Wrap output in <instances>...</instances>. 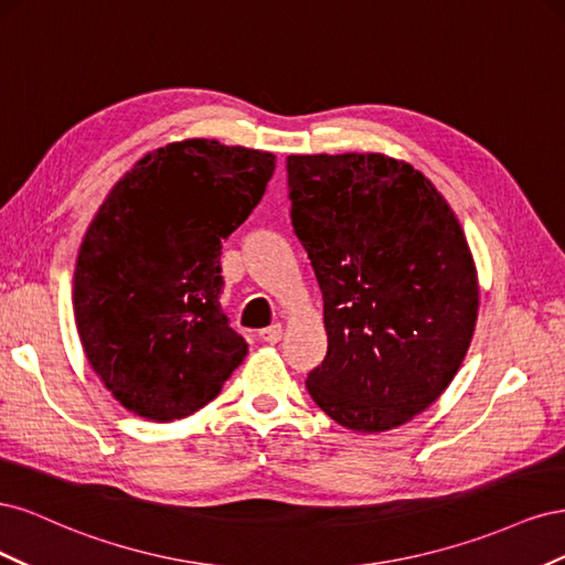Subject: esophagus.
<instances>
[{"instance_id": "esophagus-1", "label": "esophagus", "mask_w": 565, "mask_h": 565, "mask_svg": "<svg viewBox=\"0 0 565 565\" xmlns=\"http://www.w3.org/2000/svg\"><path fill=\"white\" fill-rule=\"evenodd\" d=\"M259 339L266 341V344H278V341L282 339V324H280V322L270 324V328H266V330L259 332Z\"/></svg>"}]
</instances>
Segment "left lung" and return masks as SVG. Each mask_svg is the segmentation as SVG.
Returning a JSON list of instances; mask_svg holds the SVG:
<instances>
[{"label":"left lung","mask_w":565,"mask_h":565,"mask_svg":"<svg viewBox=\"0 0 565 565\" xmlns=\"http://www.w3.org/2000/svg\"><path fill=\"white\" fill-rule=\"evenodd\" d=\"M287 185L328 332L306 388L347 429H396L469 351L478 278L465 231L429 179L382 152L289 156Z\"/></svg>","instance_id":"left-lung-1"}]
</instances>
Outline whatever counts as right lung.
<instances>
[{
	"instance_id": "right-lung-1",
	"label": "right lung",
	"mask_w": 565,
	"mask_h": 565,
	"mask_svg": "<svg viewBox=\"0 0 565 565\" xmlns=\"http://www.w3.org/2000/svg\"><path fill=\"white\" fill-rule=\"evenodd\" d=\"M273 152L188 139L119 179L84 235L73 306L84 353L134 415L172 422L247 355L221 311V243L259 204Z\"/></svg>"
}]
</instances>
